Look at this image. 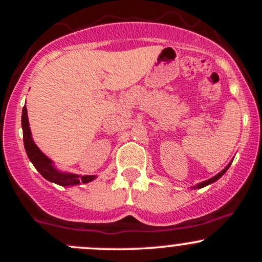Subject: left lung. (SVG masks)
<instances>
[{
  "label": "left lung",
  "instance_id": "left-lung-1",
  "mask_svg": "<svg viewBox=\"0 0 262 262\" xmlns=\"http://www.w3.org/2000/svg\"><path fill=\"white\" fill-rule=\"evenodd\" d=\"M229 166H230V164H229V165H228V166H227V167H225V169H224L223 171H221V172H219V173H218V175H215L214 177H212V179L207 180V181H204V182H201V183H198V185H197V186H194V188H202V187H204V186L209 185V183H212V182L217 181V180H218V179H221V177L224 175V173H225V171H227V170H228V167H229Z\"/></svg>",
  "mask_w": 262,
  "mask_h": 262
}]
</instances>
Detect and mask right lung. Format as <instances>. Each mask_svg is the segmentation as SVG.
I'll return each instance as SVG.
<instances>
[{"instance_id":"obj_1","label":"right lung","mask_w":262,"mask_h":262,"mask_svg":"<svg viewBox=\"0 0 262 262\" xmlns=\"http://www.w3.org/2000/svg\"><path fill=\"white\" fill-rule=\"evenodd\" d=\"M22 128H23V140H25V148L28 155L29 160L34 165L40 175L47 180L52 181L60 186H70V185H79V183H86L95 180V176H77L73 173H62L54 169L52 165V160L48 159L39 148L34 144L32 139L31 129H29L28 116H27V108L23 107L22 111Z\"/></svg>"}]
</instances>
